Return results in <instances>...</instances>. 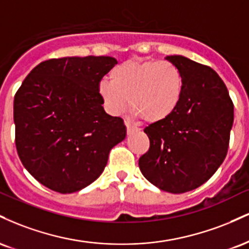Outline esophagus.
Returning a JSON list of instances; mask_svg holds the SVG:
<instances>
[{"label": "esophagus", "mask_w": 249, "mask_h": 249, "mask_svg": "<svg viewBox=\"0 0 249 249\" xmlns=\"http://www.w3.org/2000/svg\"><path fill=\"white\" fill-rule=\"evenodd\" d=\"M125 125H126V130H127V134H131L134 131H138V127L133 126L130 122H125Z\"/></svg>", "instance_id": "1"}]
</instances>
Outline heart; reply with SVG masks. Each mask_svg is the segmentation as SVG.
Returning a JSON list of instances; mask_svg holds the SVG:
<instances>
[{"mask_svg":"<svg viewBox=\"0 0 249 249\" xmlns=\"http://www.w3.org/2000/svg\"><path fill=\"white\" fill-rule=\"evenodd\" d=\"M184 91V78L167 61L131 59L110 71V81L102 79L98 95L111 116L132 107L136 118L147 123L165 121L178 107Z\"/></svg>","mask_w":249,"mask_h":249,"instance_id":"1","label":"heart"}]
</instances>
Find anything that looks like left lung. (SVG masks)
Segmentation results:
<instances>
[{"label":"left lung","mask_w":249,"mask_h":249,"mask_svg":"<svg viewBox=\"0 0 249 249\" xmlns=\"http://www.w3.org/2000/svg\"><path fill=\"white\" fill-rule=\"evenodd\" d=\"M165 59L180 70L184 91L172 115L145 127L150 148L139 158V168L156 187L185 193L205 184L225 160L234 107L212 68L180 55Z\"/></svg>","instance_id":"left-lung-1"}]
</instances>
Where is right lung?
I'll return each instance as SVG.
<instances>
[{"label":"right lung","instance_id":"1","mask_svg":"<svg viewBox=\"0 0 249 249\" xmlns=\"http://www.w3.org/2000/svg\"><path fill=\"white\" fill-rule=\"evenodd\" d=\"M108 56L63 57L39 63L14 98L17 153L37 181L59 193L89 186L103 173L110 150L126 137L122 118L105 112L103 76Z\"/></svg>","mask_w":249,"mask_h":249}]
</instances>
